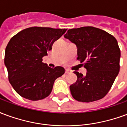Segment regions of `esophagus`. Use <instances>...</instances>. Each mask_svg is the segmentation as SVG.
Returning a JSON list of instances; mask_svg holds the SVG:
<instances>
[{"label": "esophagus", "mask_w": 127, "mask_h": 127, "mask_svg": "<svg viewBox=\"0 0 127 127\" xmlns=\"http://www.w3.org/2000/svg\"><path fill=\"white\" fill-rule=\"evenodd\" d=\"M72 73L71 71H70L69 69H66L65 70V73L66 74H69V73Z\"/></svg>", "instance_id": "esophagus-1"}]
</instances>
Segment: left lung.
I'll use <instances>...</instances> for the list:
<instances>
[{
	"label": "left lung",
	"instance_id": "1",
	"mask_svg": "<svg viewBox=\"0 0 127 127\" xmlns=\"http://www.w3.org/2000/svg\"><path fill=\"white\" fill-rule=\"evenodd\" d=\"M77 48V60L86 69V75L74 71L76 82L70 86L78 101L93 102L109 92L120 71V50L114 36L101 29L84 26L68 30L64 35Z\"/></svg>",
	"mask_w": 127,
	"mask_h": 127
}]
</instances>
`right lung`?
Listing matches in <instances>:
<instances>
[{
    "instance_id": "1",
    "label": "right lung",
    "mask_w": 127,
    "mask_h": 127,
    "mask_svg": "<svg viewBox=\"0 0 127 127\" xmlns=\"http://www.w3.org/2000/svg\"><path fill=\"white\" fill-rule=\"evenodd\" d=\"M66 29L31 27L19 32L8 43L4 54L9 81L17 93L31 101L47 97L55 80L64 73L62 66L51 68L42 58Z\"/></svg>"
}]
</instances>
